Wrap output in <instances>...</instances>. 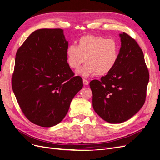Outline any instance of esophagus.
<instances>
[{
    "label": "esophagus",
    "mask_w": 160,
    "mask_h": 160,
    "mask_svg": "<svg viewBox=\"0 0 160 160\" xmlns=\"http://www.w3.org/2000/svg\"><path fill=\"white\" fill-rule=\"evenodd\" d=\"M83 84L85 85H88V84H89V81L88 80H87L86 79H83Z\"/></svg>",
    "instance_id": "obj_1"
}]
</instances>
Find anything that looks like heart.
<instances>
[{
    "mask_svg": "<svg viewBox=\"0 0 160 160\" xmlns=\"http://www.w3.org/2000/svg\"><path fill=\"white\" fill-rule=\"evenodd\" d=\"M119 57V46L114 39L94 35L82 36L77 46L70 45L66 49L67 62L71 69H78L86 60L88 63L79 71L85 77L109 73Z\"/></svg>",
    "mask_w": 160,
    "mask_h": 160,
    "instance_id": "1",
    "label": "heart"
}]
</instances>
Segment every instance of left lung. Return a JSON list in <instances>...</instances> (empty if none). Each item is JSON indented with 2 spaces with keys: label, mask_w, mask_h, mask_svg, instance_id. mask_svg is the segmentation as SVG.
I'll list each match as a JSON object with an SVG mask.
<instances>
[{
  "label": "left lung",
  "mask_w": 160,
  "mask_h": 160,
  "mask_svg": "<svg viewBox=\"0 0 160 160\" xmlns=\"http://www.w3.org/2000/svg\"><path fill=\"white\" fill-rule=\"evenodd\" d=\"M119 36L122 47L117 64L99 81L89 83L95 111L111 123L124 122L138 112L146 101L149 79L143 51L136 41L125 32Z\"/></svg>",
  "instance_id": "1"
}]
</instances>
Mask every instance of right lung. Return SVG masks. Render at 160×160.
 <instances>
[{
  "label": "right lung",
  "instance_id": "1",
  "mask_svg": "<svg viewBox=\"0 0 160 160\" xmlns=\"http://www.w3.org/2000/svg\"><path fill=\"white\" fill-rule=\"evenodd\" d=\"M69 46L61 28L34 31L18 48L12 76L17 102L31 122L49 128L65 117L83 79L67 64Z\"/></svg>",
  "mask_w": 160,
  "mask_h": 160
}]
</instances>
